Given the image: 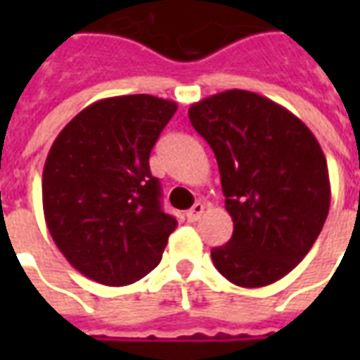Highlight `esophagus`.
Returning a JSON list of instances; mask_svg holds the SVG:
<instances>
[{
  "mask_svg": "<svg viewBox=\"0 0 360 360\" xmlns=\"http://www.w3.org/2000/svg\"><path fill=\"white\" fill-rule=\"evenodd\" d=\"M204 208H206V206H204L202 202H196L195 206L187 212L188 221H196V219H200V216L204 214Z\"/></svg>",
  "mask_w": 360,
  "mask_h": 360,
  "instance_id": "obj_1",
  "label": "esophagus"
}]
</instances>
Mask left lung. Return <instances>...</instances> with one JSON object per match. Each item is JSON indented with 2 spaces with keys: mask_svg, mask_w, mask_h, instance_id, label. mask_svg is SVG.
<instances>
[{
  "mask_svg": "<svg viewBox=\"0 0 360 360\" xmlns=\"http://www.w3.org/2000/svg\"><path fill=\"white\" fill-rule=\"evenodd\" d=\"M218 160L231 239L212 249L239 287L278 281L307 257L330 210L324 152L301 119L249 90H226L188 108Z\"/></svg>",
  "mask_w": 360,
  "mask_h": 360,
  "instance_id": "left-lung-1",
  "label": "left lung"
}]
</instances>
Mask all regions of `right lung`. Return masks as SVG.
<instances>
[{"label": "right lung", "instance_id": "add662e5", "mask_svg": "<svg viewBox=\"0 0 360 360\" xmlns=\"http://www.w3.org/2000/svg\"><path fill=\"white\" fill-rule=\"evenodd\" d=\"M177 103L150 94L90 103L46 158V226L75 270L103 285H129L160 264L177 219L162 208L150 152Z\"/></svg>", "mask_w": 360, "mask_h": 360}]
</instances>
